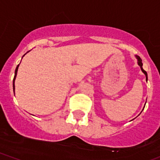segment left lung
Wrapping results in <instances>:
<instances>
[{
	"label": "left lung",
	"instance_id": "left-lung-1",
	"mask_svg": "<svg viewBox=\"0 0 160 160\" xmlns=\"http://www.w3.org/2000/svg\"><path fill=\"white\" fill-rule=\"evenodd\" d=\"M136 58L137 59V63H138V65H139V66L140 67L141 70H142V73H143L144 74L146 75V80H147H147H148V78H147V72L145 71V70H143V68H142V60H141V58H139V56H137V55H136Z\"/></svg>",
	"mask_w": 160,
	"mask_h": 160
}]
</instances>
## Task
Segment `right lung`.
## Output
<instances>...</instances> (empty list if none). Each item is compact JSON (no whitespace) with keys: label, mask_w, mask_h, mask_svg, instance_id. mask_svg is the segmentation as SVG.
I'll use <instances>...</instances> for the list:
<instances>
[{"label":"right lung","mask_w":160,"mask_h":160,"mask_svg":"<svg viewBox=\"0 0 160 160\" xmlns=\"http://www.w3.org/2000/svg\"><path fill=\"white\" fill-rule=\"evenodd\" d=\"M26 54V53H25ZM24 54V55H25ZM23 55V56H24ZM20 64H18V66L16 67V70H15V73H14V77H13V93H14V90H15V86H14V81H15V79H16V77H17V73H18V67H19Z\"/></svg>","instance_id":"add662e5"}]
</instances>
